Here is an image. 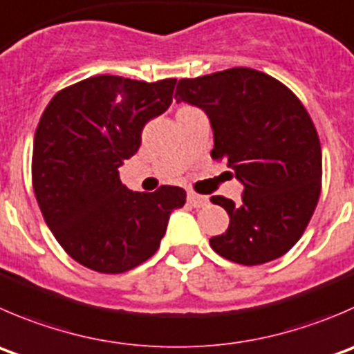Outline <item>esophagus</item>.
<instances>
[{"instance_id": "esophagus-1", "label": "esophagus", "mask_w": 354, "mask_h": 354, "mask_svg": "<svg viewBox=\"0 0 354 354\" xmlns=\"http://www.w3.org/2000/svg\"><path fill=\"white\" fill-rule=\"evenodd\" d=\"M187 201L192 207H204V205L209 204V198L205 195H198L194 194V192H188L187 195Z\"/></svg>"}]
</instances>
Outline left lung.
<instances>
[{
	"instance_id": "8db88e82",
	"label": "left lung",
	"mask_w": 354,
	"mask_h": 354,
	"mask_svg": "<svg viewBox=\"0 0 354 354\" xmlns=\"http://www.w3.org/2000/svg\"><path fill=\"white\" fill-rule=\"evenodd\" d=\"M176 102L207 114L214 160L243 185L242 201L214 195L230 226L209 240L214 252L254 266L283 256L306 230L322 190V149L299 98L272 75L235 67L178 82Z\"/></svg>"
}]
</instances>
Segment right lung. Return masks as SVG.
<instances>
[{"mask_svg":"<svg viewBox=\"0 0 354 354\" xmlns=\"http://www.w3.org/2000/svg\"><path fill=\"white\" fill-rule=\"evenodd\" d=\"M176 79L157 82L95 75L58 91L37 124L32 187L48 228L65 252L98 273H124L159 249L180 187L131 192L119 167L135 156L150 119L173 102Z\"/></svg>","mask_w":354,"mask_h":354,"instance_id":"obj_1","label":"right lung"}]
</instances>
